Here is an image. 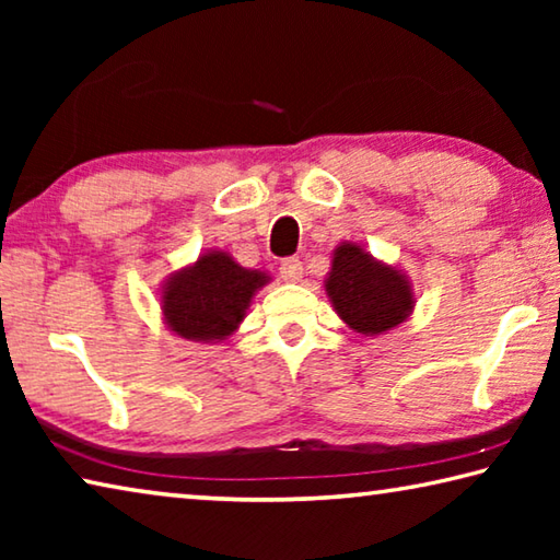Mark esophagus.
I'll list each match as a JSON object with an SVG mask.
<instances>
[{
  "mask_svg": "<svg viewBox=\"0 0 560 560\" xmlns=\"http://www.w3.org/2000/svg\"><path fill=\"white\" fill-rule=\"evenodd\" d=\"M279 273H281V279H283V281H289V283H296V281H301L303 267H301L299 257H289V259H283V261L279 264Z\"/></svg>",
  "mask_w": 560,
  "mask_h": 560,
  "instance_id": "1",
  "label": "esophagus"
}]
</instances>
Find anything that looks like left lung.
<instances>
[{
	"instance_id": "8db88e82",
	"label": "left lung",
	"mask_w": 560,
	"mask_h": 560,
	"mask_svg": "<svg viewBox=\"0 0 560 560\" xmlns=\"http://www.w3.org/2000/svg\"><path fill=\"white\" fill-rule=\"evenodd\" d=\"M340 320L360 336H381L410 318L415 291L407 273L375 259L355 242H340L324 281Z\"/></svg>"
}]
</instances>
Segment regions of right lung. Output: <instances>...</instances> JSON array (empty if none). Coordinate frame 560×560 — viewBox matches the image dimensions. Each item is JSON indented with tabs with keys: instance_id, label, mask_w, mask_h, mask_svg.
<instances>
[{
	"instance_id": "right-lung-1",
	"label": "right lung",
	"mask_w": 560,
	"mask_h": 560,
	"mask_svg": "<svg viewBox=\"0 0 560 560\" xmlns=\"http://www.w3.org/2000/svg\"><path fill=\"white\" fill-rule=\"evenodd\" d=\"M269 281L267 271L244 269L222 249L205 252L165 279L160 291L165 326L195 343H222L240 328L254 293Z\"/></svg>"
}]
</instances>
